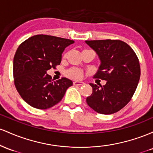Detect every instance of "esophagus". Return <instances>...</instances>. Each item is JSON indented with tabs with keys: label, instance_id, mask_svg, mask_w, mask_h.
<instances>
[{
	"label": "esophagus",
	"instance_id": "34e87169",
	"mask_svg": "<svg viewBox=\"0 0 153 153\" xmlns=\"http://www.w3.org/2000/svg\"><path fill=\"white\" fill-rule=\"evenodd\" d=\"M85 85V82H79V81H75L74 82V85L75 86H80V85Z\"/></svg>",
	"mask_w": 153,
	"mask_h": 153
}]
</instances>
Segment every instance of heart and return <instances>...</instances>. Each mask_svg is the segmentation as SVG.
I'll list each match as a JSON object with an SVG mask.
<instances>
[{
	"instance_id": "heart-1",
	"label": "heart",
	"mask_w": 153,
	"mask_h": 153,
	"mask_svg": "<svg viewBox=\"0 0 153 153\" xmlns=\"http://www.w3.org/2000/svg\"><path fill=\"white\" fill-rule=\"evenodd\" d=\"M66 75L70 78L74 79H79L83 75V71L79 68H73L66 71Z\"/></svg>"
}]
</instances>
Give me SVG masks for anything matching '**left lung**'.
Masks as SVG:
<instances>
[{
	"instance_id": "1",
	"label": "left lung",
	"mask_w": 153,
	"mask_h": 153,
	"mask_svg": "<svg viewBox=\"0 0 153 153\" xmlns=\"http://www.w3.org/2000/svg\"><path fill=\"white\" fill-rule=\"evenodd\" d=\"M98 55L101 63L93 78L105 80L99 87L90 84L92 95L87 103L100 114H112L131 100L140 78L139 59L133 49L119 39L86 40Z\"/></svg>"
}]
</instances>
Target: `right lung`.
Returning a JSON list of instances; mask_svg holds the SVG:
<instances>
[{"label": "right lung", "mask_w": 153, "mask_h": 153, "mask_svg": "<svg viewBox=\"0 0 153 153\" xmlns=\"http://www.w3.org/2000/svg\"><path fill=\"white\" fill-rule=\"evenodd\" d=\"M74 42L55 36L37 35L19 46L13 58V81L22 98L32 107L41 110L53 107L73 85L65 77L53 81L47 71L60 65L61 54Z\"/></svg>", "instance_id": "add662e5"}]
</instances>
